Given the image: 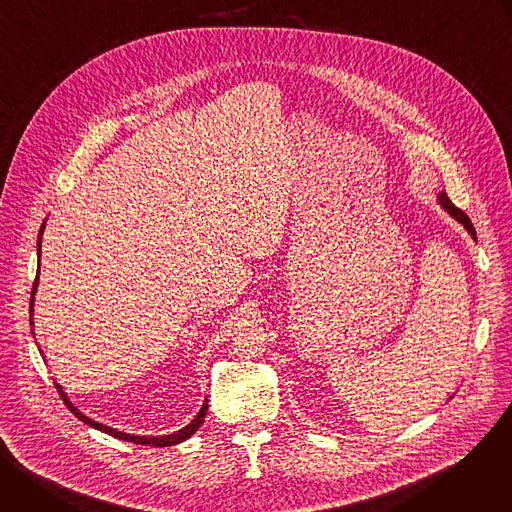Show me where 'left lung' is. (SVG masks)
<instances>
[{
    "label": "left lung",
    "mask_w": 512,
    "mask_h": 512,
    "mask_svg": "<svg viewBox=\"0 0 512 512\" xmlns=\"http://www.w3.org/2000/svg\"><path fill=\"white\" fill-rule=\"evenodd\" d=\"M437 200H440V204L450 212V216H454L458 223H462L464 225V229L470 233V237L476 241V229H474V225H472V221L470 218L466 216V212L464 210H460L450 198H448V194L446 192H440V196H437Z\"/></svg>",
    "instance_id": "left-lung-1"
}]
</instances>
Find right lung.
I'll list each match as a JSON object with an SVG mask.
<instances>
[{
	"mask_svg": "<svg viewBox=\"0 0 512 512\" xmlns=\"http://www.w3.org/2000/svg\"><path fill=\"white\" fill-rule=\"evenodd\" d=\"M42 233H44V223H42L40 233H38V261H40V237H42ZM38 267H40V263H38ZM38 271H40V269H38ZM36 285H38V277H36L34 287H32V296H34V291H36ZM32 302H34V298L30 300V314L34 312V310H32ZM54 385H56L58 395H60V397H62V401L66 403V407H68L72 413H75L83 423H87V425H91V427H95V429H99V431H103V433H107V435H113V437H117V440L131 442V444H139V446L168 448V446H176V444H180V442L188 440V437H190V435H194V431L202 425L204 415H206V409H208V399H204V405H202V409L198 411V415H196V417H194L186 427H182V429H178V431H174V433H170V435H160V437H150V435H131V433H123V431H117V429H113V427H109V425H103V423H99V421L89 419L87 415H83L75 405H72V403L68 401L66 393L62 391V387H60L58 383H54Z\"/></svg>",
	"mask_w": 512,
	"mask_h": 512,
	"instance_id": "obj_1",
	"label": "right lung"
}]
</instances>
